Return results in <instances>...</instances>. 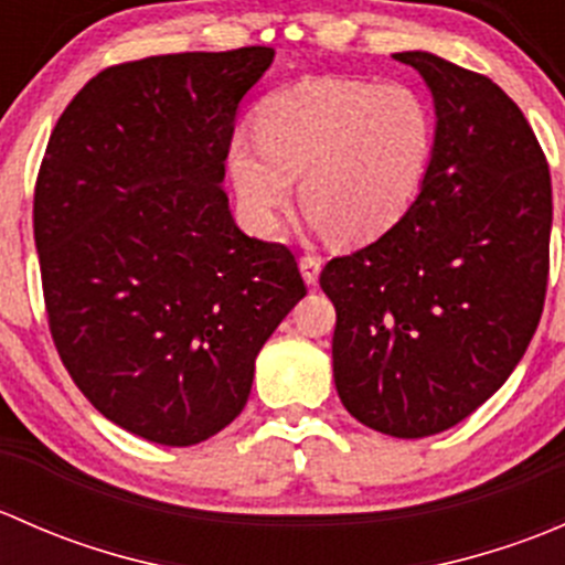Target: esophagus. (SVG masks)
Returning <instances> with one entry per match:
<instances>
[{"label":"esophagus","mask_w":565,"mask_h":565,"mask_svg":"<svg viewBox=\"0 0 565 565\" xmlns=\"http://www.w3.org/2000/svg\"><path fill=\"white\" fill-rule=\"evenodd\" d=\"M319 270H322V259H319V256H311V254L300 256V273H303L309 287H315L319 281Z\"/></svg>","instance_id":"obj_1"}]
</instances>
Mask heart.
<instances>
[{"instance_id": "b5f03b06", "label": "heart", "mask_w": 565, "mask_h": 565, "mask_svg": "<svg viewBox=\"0 0 565 565\" xmlns=\"http://www.w3.org/2000/svg\"><path fill=\"white\" fill-rule=\"evenodd\" d=\"M435 122L404 84L306 78L256 111V134L235 130L226 169L246 224L273 235L300 177L315 232L374 241L413 204L429 169Z\"/></svg>"}]
</instances>
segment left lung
<instances>
[{
    "label": "left lung",
    "instance_id": "1",
    "mask_svg": "<svg viewBox=\"0 0 565 565\" xmlns=\"http://www.w3.org/2000/svg\"><path fill=\"white\" fill-rule=\"evenodd\" d=\"M435 147L418 196L372 246L324 265L333 380L352 418L404 440L481 407L525 355L550 276V167L520 106L429 51Z\"/></svg>",
    "mask_w": 565,
    "mask_h": 565
}]
</instances>
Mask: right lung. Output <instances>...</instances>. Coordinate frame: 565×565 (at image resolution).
Returning <instances> with one entry per match:
<instances>
[{
    "label": "right lung",
    "instance_id": "right-lung-1",
    "mask_svg": "<svg viewBox=\"0 0 565 565\" xmlns=\"http://www.w3.org/2000/svg\"><path fill=\"white\" fill-rule=\"evenodd\" d=\"M276 51H193L100 71L67 104L35 185L56 352L100 415L196 446L243 413L254 361L306 295L295 254L237 230L224 182L241 100Z\"/></svg>",
    "mask_w": 565,
    "mask_h": 565
}]
</instances>
